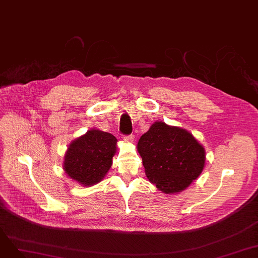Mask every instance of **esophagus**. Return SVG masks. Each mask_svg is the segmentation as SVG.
<instances>
[{
	"label": "esophagus",
	"mask_w": 258,
	"mask_h": 258,
	"mask_svg": "<svg viewBox=\"0 0 258 258\" xmlns=\"http://www.w3.org/2000/svg\"><path fill=\"white\" fill-rule=\"evenodd\" d=\"M134 135H127V136H124V140H125L127 144H132L133 141H134Z\"/></svg>",
	"instance_id": "esophagus-1"
}]
</instances>
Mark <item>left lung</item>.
Segmentation results:
<instances>
[{
  "mask_svg": "<svg viewBox=\"0 0 258 258\" xmlns=\"http://www.w3.org/2000/svg\"><path fill=\"white\" fill-rule=\"evenodd\" d=\"M145 172L159 191H183L197 179L205 166L204 147L187 130L156 121L137 144Z\"/></svg>",
  "mask_w": 258,
  "mask_h": 258,
  "instance_id": "8db88e82",
  "label": "left lung"
}]
</instances>
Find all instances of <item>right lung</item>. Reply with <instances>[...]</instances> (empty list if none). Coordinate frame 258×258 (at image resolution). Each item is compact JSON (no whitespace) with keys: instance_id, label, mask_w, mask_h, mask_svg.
Returning <instances> with one entry per match:
<instances>
[{"instance_id":"add662e5","label":"right lung","mask_w":258,"mask_h":258,"mask_svg":"<svg viewBox=\"0 0 258 258\" xmlns=\"http://www.w3.org/2000/svg\"><path fill=\"white\" fill-rule=\"evenodd\" d=\"M117 141L113 135L97 128L74 139L64 154V173L84 187L100 183L112 165Z\"/></svg>"}]
</instances>
